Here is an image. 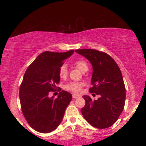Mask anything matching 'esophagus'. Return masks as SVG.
Segmentation results:
<instances>
[{
  "instance_id": "esophagus-1",
  "label": "esophagus",
  "mask_w": 146,
  "mask_h": 146,
  "mask_svg": "<svg viewBox=\"0 0 146 146\" xmlns=\"http://www.w3.org/2000/svg\"><path fill=\"white\" fill-rule=\"evenodd\" d=\"M80 98V95H75V94H73V99H77V98Z\"/></svg>"
}]
</instances>
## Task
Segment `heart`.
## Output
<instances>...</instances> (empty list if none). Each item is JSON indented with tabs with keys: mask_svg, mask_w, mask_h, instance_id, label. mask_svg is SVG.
Instances as JSON below:
<instances>
[{
	"mask_svg": "<svg viewBox=\"0 0 146 146\" xmlns=\"http://www.w3.org/2000/svg\"><path fill=\"white\" fill-rule=\"evenodd\" d=\"M75 65L76 67L80 70L82 73L87 71L88 69V66L87 64L84 60H78L75 62ZM67 75V67L65 64L62 65L59 70V76L61 79L65 78ZM82 84L80 82H70L65 86V89L71 91L73 93H80L82 89Z\"/></svg>",
	"mask_w": 146,
	"mask_h": 146,
	"instance_id": "1",
	"label": "heart"
}]
</instances>
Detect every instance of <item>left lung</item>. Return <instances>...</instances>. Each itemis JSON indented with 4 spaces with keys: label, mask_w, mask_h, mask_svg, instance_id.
Segmentation results:
<instances>
[{
    "label": "left lung",
    "mask_w": 146,
    "mask_h": 146,
    "mask_svg": "<svg viewBox=\"0 0 146 146\" xmlns=\"http://www.w3.org/2000/svg\"><path fill=\"white\" fill-rule=\"evenodd\" d=\"M75 52L91 64L92 87L89 92L100 95L97 100L84 95L86 104L82 108V114L95 128H108L116 122L124 108L125 88L121 72L115 60L104 52L94 49H77Z\"/></svg>",
    "instance_id": "left-lung-1"
}]
</instances>
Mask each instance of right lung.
<instances>
[{"mask_svg": "<svg viewBox=\"0 0 146 146\" xmlns=\"http://www.w3.org/2000/svg\"><path fill=\"white\" fill-rule=\"evenodd\" d=\"M74 50L40 53L25 72L20 87L22 111L30 126L36 131L48 133L60 124L72 95L62 90L58 98L49 97L57 88L60 78L59 70L64 61L72 56Z\"/></svg>", "mask_w": 146, "mask_h": 146, "instance_id": "1", "label": "right lung"}]
</instances>
